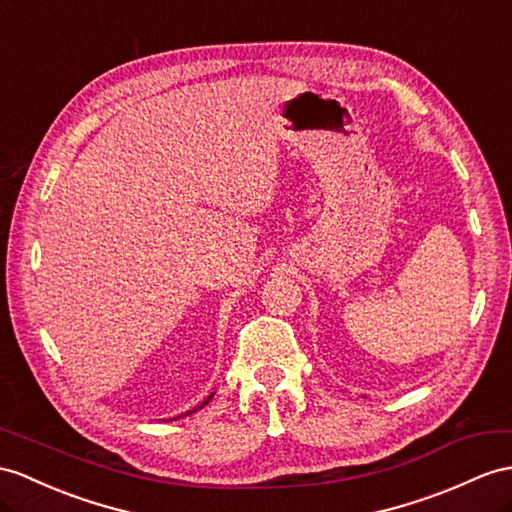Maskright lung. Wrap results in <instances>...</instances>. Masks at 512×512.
Masks as SVG:
<instances>
[{
    "label": "right lung",
    "instance_id": "right-lung-1",
    "mask_svg": "<svg viewBox=\"0 0 512 512\" xmlns=\"http://www.w3.org/2000/svg\"><path fill=\"white\" fill-rule=\"evenodd\" d=\"M213 395H215V393H210V395H208V397H206V400H204V402H202V404H199V406H195V408H193V410H189V413H184V415H191V413H195V410H199V408H204V406H206V404H208V402H210V400H213ZM176 419H178V417H176Z\"/></svg>",
    "mask_w": 512,
    "mask_h": 512
}]
</instances>
